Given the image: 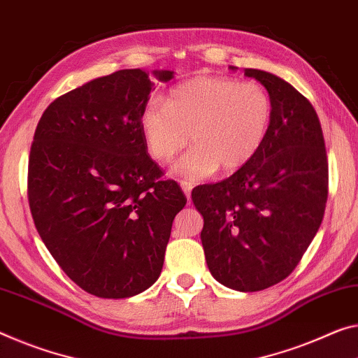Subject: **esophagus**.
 Wrapping results in <instances>:
<instances>
[{
	"label": "esophagus",
	"instance_id": "34e87169",
	"mask_svg": "<svg viewBox=\"0 0 358 358\" xmlns=\"http://www.w3.org/2000/svg\"><path fill=\"white\" fill-rule=\"evenodd\" d=\"M180 189H182V192L185 194L187 200H190V195H192V189H194V184L187 182V180H182V182H180Z\"/></svg>",
	"mask_w": 358,
	"mask_h": 358
}]
</instances>
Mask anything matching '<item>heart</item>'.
<instances>
[{
    "mask_svg": "<svg viewBox=\"0 0 358 358\" xmlns=\"http://www.w3.org/2000/svg\"><path fill=\"white\" fill-rule=\"evenodd\" d=\"M272 99L266 87L227 76H195L174 86L164 103L150 101L139 126L147 150L157 162L173 160V174L189 182L210 178L221 168L234 173L261 150L272 123Z\"/></svg>",
    "mask_w": 358,
    "mask_h": 358,
    "instance_id": "1",
    "label": "heart"
}]
</instances>
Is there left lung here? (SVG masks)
Wrapping results in <instances>:
<instances>
[{"label": "left lung", "mask_w": 358, "mask_h": 358, "mask_svg": "<svg viewBox=\"0 0 358 358\" xmlns=\"http://www.w3.org/2000/svg\"><path fill=\"white\" fill-rule=\"evenodd\" d=\"M245 75L272 99L266 142L230 178L194 189L192 201L205 222L200 236L211 275L248 293L287 278L309 248L325 213L328 163L312 103L277 75Z\"/></svg>", "instance_id": "obj_1"}]
</instances>
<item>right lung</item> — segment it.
<instances>
[{
    "mask_svg": "<svg viewBox=\"0 0 358 358\" xmlns=\"http://www.w3.org/2000/svg\"><path fill=\"white\" fill-rule=\"evenodd\" d=\"M158 81L173 70H153ZM153 81L115 71L57 97L36 126L29 203L43 243L87 293L131 298L160 277L187 198L148 157L139 117Z\"/></svg>",
    "mask_w": 358,
    "mask_h": 358,
    "instance_id": "obj_1",
    "label": "right lung"
}]
</instances>
